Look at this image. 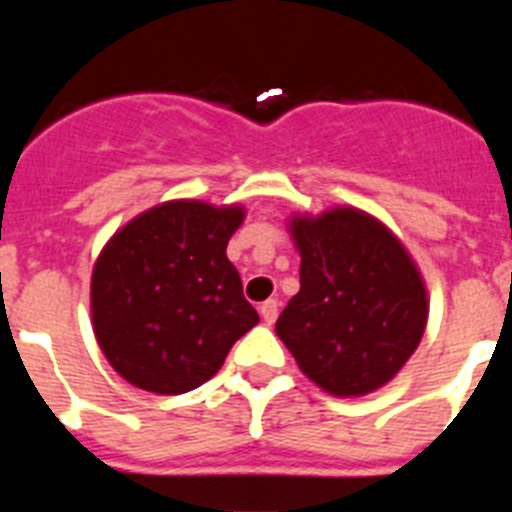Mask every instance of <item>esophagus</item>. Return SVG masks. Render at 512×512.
I'll use <instances>...</instances> for the list:
<instances>
[{
  "label": "esophagus",
  "mask_w": 512,
  "mask_h": 512,
  "mask_svg": "<svg viewBox=\"0 0 512 512\" xmlns=\"http://www.w3.org/2000/svg\"><path fill=\"white\" fill-rule=\"evenodd\" d=\"M279 315V302L277 300H266L261 302V318H264L266 325H271Z\"/></svg>",
  "instance_id": "obj_1"
}]
</instances>
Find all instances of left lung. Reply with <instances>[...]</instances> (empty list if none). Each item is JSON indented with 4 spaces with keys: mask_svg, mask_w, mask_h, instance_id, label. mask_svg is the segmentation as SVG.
<instances>
[{
    "mask_svg": "<svg viewBox=\"0 0 512 512\" xmlns=\"http://www.w3.org/2000/svg\"><path fill=\"white\" fill-rule=\"evenodd\" d=\"M300 292L277 336L302 372L336 397L379 390L423 338L428 295L418 266L390 228L354 207L297 215Z\"/></svg>",
    "mask_w": 512,
    "mask_h": 512,
    "instance_id": "8db88e82",
    "label": "left lung"
}]
</instances>
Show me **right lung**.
Returning <instances> with one entry per match:
<instances>
[{"label": "right lung", "mask_w": 512, "mask_h": 512, "mask_svg": "<svg viewBox=\"0 0 512 512\" xmlns=\"http://www.w3.org/2000/svg\"><path fill=\"white\" fill-rule=\"evenodd\" d=\"M243 207L174 200L117 230L92 274V323L125 382L182 395L215 377L233 343L259 323L225 256Z\"/></svg>", "instance_id": "right-lung-1"}]
</instances>
